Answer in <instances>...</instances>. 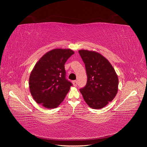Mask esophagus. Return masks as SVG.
Here are the masks:
<instances>
[{"label": "esophagus", "instance_id": "esophagus-1", "mask_svg": "<svg viewBox=\"0 0 147 147\" xmlns=\"http://www.w3.org/2000/svg\"><path fill=\"white\" fill-rule=\"evenodd\" d=\"M73 83V84L74 86H77V85H78V82H77L76 80H74L72 82Z\"/></svg>", "mask_w": 147, "mask_h": 147}]
</instances>
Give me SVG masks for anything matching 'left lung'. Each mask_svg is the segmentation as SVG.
<instances>
[{
  "instance_id": "left-lung-1",
  "label": "left lung",
  "mask_w": 147,
  "mask_h": 147,
  "mask_svg": "<svg viewBox=\"0 0 147 147\" xmlns=\"http://www.w3.org/2000/svg\"><path fill=\"white\" fill-rule=\"evenodd\" d=\"M79 53L85 64L88 76L86 86L80 92L92 109H102L117 94V74L109 61L101 53L84 49L79 50Z\"/></svg>"
}]
</instances>
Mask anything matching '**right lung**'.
Returning a JSON list of instances; mask_svg holds the SVG:
<instances>
[{
	"mask_svg": "<svg viewBox=\"0 0 147 147\" xmlns=\"http://www.w3.org/2000/svg\"><path fill=\"white\" fill-rule=\"evenodd\" d=\"M74 53L70 49H53L37 62L30 75L29 88L37 104L52 109L63 101L72 86L65 79L64 64Z\"/></svg>",
	"mask_w": 147,
	"mask_h": 147,
	"instance_id": "1",
	"label": "right lung"
}]
</instances>
